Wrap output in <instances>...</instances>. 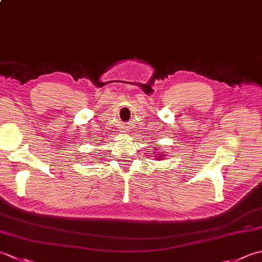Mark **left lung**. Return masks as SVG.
Here are the masks:
<instances>
[{
    "instance_id": "obj_1",
    "label": "left lung",
    "mask_w": 262,
    "mask_h": 262,
    "mask_svg": "<svg viewBox=\"0 0 262 262\" xmlns=\"http://www.w3.org/2000/svg\"><path fill=\"white\" fill-rule=\"evenodd\" d=\"M158 160H159V159H158Z\"/></svg>"
}]
</instances>
